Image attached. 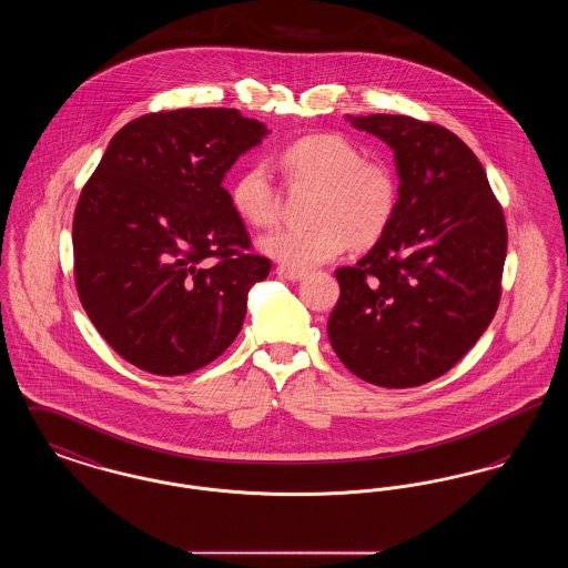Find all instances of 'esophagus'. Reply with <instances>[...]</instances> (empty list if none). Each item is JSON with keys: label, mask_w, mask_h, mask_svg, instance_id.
<instances>
[{"label": "esophagus", "mask_w": 568, "mask_h": 568, "mask_svg": "<svg viewBox=\"0 0 568 568\" xmlns=\"http://www.w3.org/2000/svg\"><path fill=\"white\" fill-rule=\"evenodd\" d=\"M276 274H278L281 278H287V281H300V278L306 276V272L304 271H292V268H285V266H278Z\"/></svg>", "instance_id": "obj_1"}]
</instances>
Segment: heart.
I'll return each mask as SVG.
<instances>
[{"mask_svg":"<svg viewBox=\"0 0 568 568\" xmlns=\"http://www.w3.org/2000/svg\"><path fill=\"white\" fill-rule=\"evenodd\" d=\"M278 162L292 187H315L306 227H278L260 239V248L292 271H308L338 257L349 244L366 248L389 227L398 206V179L381 160L347 135L308 134L290 142ZM230 202L234 213L251 227L278 221L283 197L262 163L248 165L236 176Z\"/></svg>","mask_w":568,"mask_h":568,"instance_id":"b5f03b06","label":"heart"}]
</instances>
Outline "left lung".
<instances>
[{"label":"left lung","instance_id":"1","mask_svg":"<svg viewBox=\"0 0 568 568\" xmlns=\"http://www.w3.org/2000/svg\"><path fill=\"white\" fill-rule=\"evenodd\" d=\"M347 119L394 149L400 187L385 234L336 271L327 336L353 375L417 387L454 368L494 320L507 223L484 165L447 128L406 114Z\"/></svg>","mask_w":568,"mask_h":568}]
</instances>
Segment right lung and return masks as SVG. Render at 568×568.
I'll return each mask as SVG.
<instances>
[{
    "mask_svg": "<svg viewBox=\"0 0 568 568\" xmlns=\"http://www.w3.org/2000/svg\"><path fill=\"white\" fill-rule=\"evenodd\" d=\"M268 134L236 109L149 112L112 135L74 213V281L91 324L160 377L211 364L239 336L271 260L223 187Z\"/></svg>",
    "mask_w": 568,
    "mask_h": 568,
    "instance_id": "obj_1",
    "label": "right lung"
}]
</instances>
